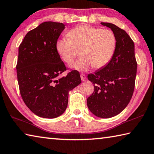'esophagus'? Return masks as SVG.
Wrapping results in <instances>:
<instances>
[{"mask_svg":"<svg viewBox=\"0 0 154 154\" xmlns=\"http://www.w3.org/2000/svg\"><path fill=\"white\" fill-rule=\"evenodd\" d=\"M80 76H81V79H82V81H85L86 79V76H85V74L82 73V74H81Z\"/></svg>","mask_w":154,"mask_h":154,"instance_id":"34e87169","label":"esophagus"}]
</instances>
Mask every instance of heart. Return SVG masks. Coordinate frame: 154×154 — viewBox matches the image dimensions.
Returning <instances> with one entry per match:
<instances>
[{
    "instance_id": "1",
    "label": "heart",
    "mask_w": 154,
    "mask_h": 154,
    "mask_svg": "<svg viewBox=\"0 0 154 154\" xmlns=\"http://www.w3.org/2000/svg\"><path fill=\"white\" fill-rule=\"evenodd\" d=\"M66 37L57 41L56 50L63 62L71 64L81 50L82 57L71 65L78 71H88L92 66L97 69L104 67L116 50V37L110 29L79 26L70 29Z\"/></svg>"
}]
</instances>
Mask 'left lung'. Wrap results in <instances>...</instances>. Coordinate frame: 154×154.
I'll use <instances>...</instances> for the list:
<instances>
[{
    "label": "left lung",
    "instance_id": "1",
    "mask_svg": "<svg viewBox=\"0 0 154 154\" xmlns=\"http://www.w3.org/2000/svg\"><path fill=\"white\" fill-rule=\"evenodd\" d=\"M101 24L114 33L116 47L107 65L88 75L94 91L87 100V105L95 116L108 119L121 113L129 103L135 88L137 64L135 45L127 33L112 23Z\"/></svg>",
    "mask_w": 154,
    "mask_h": 154
}]
</instances>
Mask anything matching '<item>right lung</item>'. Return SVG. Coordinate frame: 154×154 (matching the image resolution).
I'll use <instances>...</instances> for the list:
<instances>
[{
	"instance_id": "1",
	"label": "right lung",
	"mask_w": 154,
	"mask_h": 154,
	"mask_svg": "<svg viewBox=\"0 0 154 154\" xmlns=\"http://www.w3.org/2000/svg\"><path fill=\"white\" fill-rule=\"evenodd\" d=\"M65 27L62 23L44 22L29 31L19 47L16 69L21 96L29 110L42 118L63 114L69 91L82 82L75 70L59 77L66 68L55 46Z\"/></svg>"
}]
</instances>
